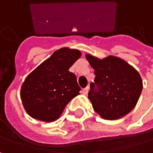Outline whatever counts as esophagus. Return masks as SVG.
<instances>
[{
	"instance_id": "34e87169",
	"label": "esophagus",
	"mask_w": 153,
	"mask_h": 153,
	"mask_svg": "<svg viewBox=\"0 0 153 153\" xmlns=\"http://www.w3.org/2000/svg\"><path fill=\"white\" fill-rule=\"evenodd\" d=\"M88 90H89V88H88V87H85V88L82 89V94H87Z\"/></svg>"
}]
</instances>
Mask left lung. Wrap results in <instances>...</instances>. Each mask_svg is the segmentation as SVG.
<instances>
[{"label":"left lung","mask_w":153,"mask_h":153,"mask_svg":"<svg viewBox=\"0 0 153 153\" xmlns=\"http://www.w3.org/2000/svg\"><path fill=\"white\" fill-rule=\"evenodd\" d=\"M85 58L95 75L88 93L94 110L106 120L120 119L129 114L135 107L143 90L139 72L114 56L100 59L86 54Z\"/></svg>","instance_id":"left-lung-1"}]
</instances>
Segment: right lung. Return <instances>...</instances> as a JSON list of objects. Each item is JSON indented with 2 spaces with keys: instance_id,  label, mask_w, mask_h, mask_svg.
I'll return each mask as SVG.
<instances>
[{
  "instance_id": "obj_1",
  "label": "right lung",
  "mask_w": 153,
  "mask_h": 153,
  "mask_svg": "<svg viewBox=\"0 0 153 153\" xmlns=\"http://www.w3.org/2000/svg\"><path fill=\"white\" fill-rule=\"evenodd\" d=\"M80 56L78 49L61 48L25 78L21 97L30 116L46 123L59 118L66 105L79 94L76 77L69 68Z\"/></svg>"
}]
</instances>
